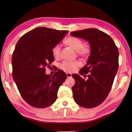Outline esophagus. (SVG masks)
Listing matches in <instances>:
<instances>
[{"label":"esophagus","mask_w":132,"mask_h":132,"mask_svg":"<svg viewBox=\"0 0 132 132\" xmlns=\"http://www.w3.org/2000/svg\"><path fill=\"white\" fill-rule=\"evenodd\" d=\"M66 75H67V77H71V76H72V75H71V73H67Z\"/></svg>","instance_id":"esophagus-1"}]
</instances>
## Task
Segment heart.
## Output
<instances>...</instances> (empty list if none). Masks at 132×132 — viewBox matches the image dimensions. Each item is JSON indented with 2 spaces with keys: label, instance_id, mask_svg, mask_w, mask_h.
<instances>
[{
  "label": "heart",
  "instance_id": "1",
  "mask_svg": "<svg viewBox=\"0 0 132 132\" xmlns=\"http://www.w3.org/2000/svg\"><path fill=\"white\" fill-rule=\"evenodd\" d=\"M64 44L66 46L76 51L77 55L82 58L87 57L91 53V48L87 45H83V42L79 38L74 37H69L64 40ZM52 53L55 58H59L60 57L61 47L59 45H56L52 48ZM80 65L81 62L79 61L73 62L63 61L60 64V68L66 72H72L76 70V69Z\"/></svg>",
  "mask_w": 132,
  "mask_h": 132
}]
</instances>
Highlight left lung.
Listing matches in <instances>:
<instances>
[{"mask_svg":"<svg viewBox=\"0 0 132 132\" xmlns=\"http://www.w3.org/2000/svg\"><path fill=\"white\" fill-rule=\"evenodd\" d=\"M72 36L87 41L91 54L87 63L80 70V75L72 77L75 84L72 87L75 101L82 107L92 108L102 103L108 95L119 67V51L112 38L96 28L73 31Z\"/></svg>","mask_w":132,"mask_h":132,"instance_id":"8db88e82","label":"left lung"}]
</instances>
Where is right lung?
<instances>
[{"mask_svg": "<svg viewBox=\"0 0 132 132\" xmlns=\"http://www.w3.org/2000/svg\"><path fill=\"white\" fill-rule=\"evenodd\" d=\"M67 32L37 27L23 35L15 45L12 58L13 78L22 98L31 106L46 108L56 100L66 74L58 70L51 77L46 75L45 68L54 61L52 48Z\"/></svg>", "mask_w": 132, "mask_h": 132, "instance_id": "right-lung-1", "label": "right lung"}]
</instances>
